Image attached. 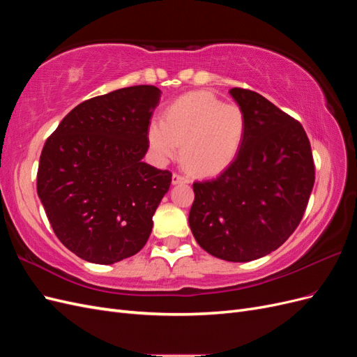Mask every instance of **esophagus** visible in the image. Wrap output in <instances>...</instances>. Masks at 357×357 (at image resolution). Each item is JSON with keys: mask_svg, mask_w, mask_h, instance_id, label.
I'll return each mask as SVG.
<instances>
[{"mask_svg": "<svg viewBox=\"0 0 357 357\" xmlns=\"http://www.w3.org/2000/svg\"><path fill=\"white\" fill-rule=\"evenodd\" d=\"M183 183H189V178L177 174V172L176 174H172V185H183Z\"/></svg>", "mask_w": 357, "mask_h": 357, "instance_id": "1", "label": "esophagus"}]
</instances>
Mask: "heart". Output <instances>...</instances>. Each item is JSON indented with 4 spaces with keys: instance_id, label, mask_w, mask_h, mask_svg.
Wrapping results in <instances>:
<instances>
[{
    "instance_id": "1",
    "label": "heart",
    "mask_w": 357,
    "mask_h": 357,
    "mask_svg": "<svg viewBox=\"0 0 357 357\" xmlns=\"http://www.w3.org/2000/svg\"><path fill=\"white\" fill-rule=\"evenodd\" d=\"M247 117L240 105L222 102L210 92H190L172 101L164 121L147 126L150 149L160 162L178 158L197 176H218L240 155Z\"/></svg>"
}]
</instances>
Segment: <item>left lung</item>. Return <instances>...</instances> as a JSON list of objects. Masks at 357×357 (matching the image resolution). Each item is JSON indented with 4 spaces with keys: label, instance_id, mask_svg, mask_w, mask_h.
<instances>
[{
    "label": "left lung",
    "instance_id": "obj_1",
    "mask_svg": "<svg viewBox=\"0 0 357 357\" xmlns=\"http://www.w3.org/2000/svg\"><path fill=\"white\" fill-rule=\"evenodd\" d=\"M247 117L240 155L219 177L193 183L189 226L205 252L248 262L277 250L296 229L314 186L304 128L262 95L229 91Z\"/></svg>",
    "mask_w": 357,
    "mask_h": 357
}]
</instances>
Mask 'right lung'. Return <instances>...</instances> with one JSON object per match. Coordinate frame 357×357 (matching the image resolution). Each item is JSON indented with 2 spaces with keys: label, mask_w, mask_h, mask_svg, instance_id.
Instances as JSON below:
<instances>
[{
  "label": "right lung",
  "mask_w": 357,
  "mask_h": 357,
  "mask_svg": "<svg viewBox=\"0 0 357 357\" xmlns=\"http://www.w3.org/2000/svg\"><path fill=\"white\" fill-rule=\"evenodd\" d=\"M156 86L95 96L62 119L43 147L37 193L59 241L83 261L112 265L138 253L171 172L143 162Z\"/></svg>",
  "instance_id": "obj_1"
}]
</instances>
